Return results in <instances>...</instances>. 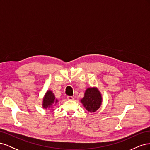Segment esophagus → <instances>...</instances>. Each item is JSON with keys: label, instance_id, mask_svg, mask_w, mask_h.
<instances>
[{"label": "esophagus", "instance_id": "1", "mask_svg": "<svg viewBox=\"0 0 150 150\" xmlns=\"http://www.w3.org/2000/svg\"><path fill=\"white\" fill-rule=\"evenodd\" d=\"M67 99H68V100H73L74 97L72 96H67Z\"/></svg>", "mask_w": 150, "mask_h": 150}]
</instances>
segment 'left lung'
I'll list each match as a JSON object with an SVG mask.
<instances>
[{
    "label": "left lung",
    "instance_id": "8db88e82",
    "mask_svg": "<svg viewBox=\"0 0 150 150\" xmlns=\"http://www.w3.org/2000/svg\"><path fill=\"white\" fill-rule=\"evenodd\" d=\"M81 101L86 110L89 112H94L98 110L101 106L102 102L101 94L96 88H88L86 89L84 97Z\"/></svg>",
    "mask_w": 150,
    "mask_h": 150
}]
</instances>
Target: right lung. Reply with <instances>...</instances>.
<instances>
[{"instance_id":"add662e5","label":"right lung","mask_w":150,"mask_h":150,"mask_svg":"<svg viewBox=\"0 0 150 150\" xmlns=\"http://www.w3.org/2000/svg\"><path fill=\"white\" fill-rule=\"evenodd\" d=\"M55 98L54 94L52 93L51 91H48L43 99V107L44 108H49L54 103H57V100Z\"/></svg>"}]
</instances>
